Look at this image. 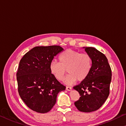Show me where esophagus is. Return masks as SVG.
Returning <instances> with one entry per match:
<instances>
[{"label": "esophagus", "mask_w": 126, "mask_h": 126, "mask_svg": "<svg viewBox=\"0 0 126 126\" xmlns=\"http://www.w3.org/2000/svg\"><path fill=\"white\" fill-rule=\"evenodd\" d=\"M66 90L70 91H71V90H72V87H71L67 86V87H66Z\"/></svg>", "instance_id": "34e87169"}]
</instances>
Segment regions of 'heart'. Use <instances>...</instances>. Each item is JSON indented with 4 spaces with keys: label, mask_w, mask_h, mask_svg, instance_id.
<instances>
[{
    "label": "heart",
    "mask_w": 126,
    "mask_h": 126,
    "mask_svg": "<svg viewBox=\"0 0 126 126\" xmlns=\"http://www.w3.org/2000/svg\"><path fill=\"white\" fill-rule=\"evenodd\" d=\"M60 63L52 61L49 69L51 74L59 80H63L66 73L65 83L70 84L77 80L82 82L87 78L92 66V60L88 53H81L78 51L67 49L59 56Z\"/></svg>",
    "instance_id": "b5f03b06"
}]
</instances>
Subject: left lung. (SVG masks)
<instances>
[{
  "instance_id": "1",
  "label": "left lung",
  "mask_w": 126,
  "mask_h": 126,
  "mask_svg": "<svg viewBox=\"0 0 126 126\" xmlns=\"http://www.w3.org/2000/svg\"><path fill=\"white\" fill-rule=\"evenodd\" d=\"M83 48L92 58V66L87 78L73 87L80 96L74 104L79 111L90 113L99 109L109 96L111 70L105 55L94 47Z\"/></svg>"
}]
</instances>
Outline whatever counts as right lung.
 <instances>
[{
  "instance_id": "add662e5",
  "label": "right lung",
  "mask_w": 126,
  "mask_h": 126,
  "mask_svg": "<svg viewBox=\"0 0 126 126\" xmlns=\"http://www.w3.org/2000/svg\"><path fill=\"white\" fill-rule=\"evenodd\" d=\"M63 50L59 46H38L21 59L16 74L18 94L33 111H49L55 105L59 92L65 90L49 69L54 57Z\"/></svg>"
}]
</instances>
